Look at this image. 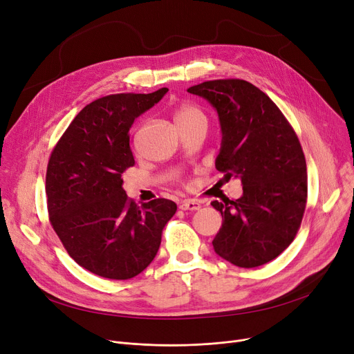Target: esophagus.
<instances>
[{"instance_id": "1", "label": "esophagus", "mask_w": 354, "mask_h": 354, "mask_svg": "<svg viewBox=\"0 0 354 354\" xmlns=\"http://www.w3.org/2000/svg\"><path fill=\"white\" fill-rule=\"evenodd\" d=\"M179 208L182 211H198L201 208V203L198 201H194V199H185L180 202Z\"/></svg>"}]
</instances>
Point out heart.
<instances>
[{
    "label": "heart",
    "instance_id": "heart-1",
    "mask_svg": "<svg viewBox=\"0 0 354 354\" xmlns=\"http://www.w3.org/2000/svg\"><path fill=\"white\" fill-rule=\"evenodd\" d=\"M174 116H175V122H176L178 126L191 123V122L198 120V119H205V115H203V111L196 104L187 103V102L179 103L175 107Z\"/></svg>",
    "mask_w": 354,
    "mask_h": 354
}]
</instances>
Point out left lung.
<instances>
[{"label":"left lung","mask_w":354,"mask_h":354,"mask_svg":"<svg viewBox=\"0 0 354 354\" xmlns=\"http://www.w3.org/2000/svg\"><path fill=\"white\" fill-rule=\"evenodd\" d=\"M188 91L218 113L215 167L243 183L236 201L211 202L222 215L214 251L236 267L267 264L292 243L303 219L307 167L299 138L275 103L245 80L203 82Z\"/></svg>","instance_id":"1"}]
</instances>
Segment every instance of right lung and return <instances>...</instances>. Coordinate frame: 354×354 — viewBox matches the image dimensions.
Returning <instances> with one entry per match:
<instances>
[{
	"mask_svg": "<svg viewBox=\"0 0 354 354\" xmlns=\"http://www.w3.org/2000/svg\"><path fill=\"white\" fill-rule=\"evenodd\" d=\"M110 95L87 104L48 160L46 194L51 225L68 255L87 271L127 280L153 261L176 203L159 198L138 207L122 188L135 165L129 130L167 93Z\"/></svg>",
	"mask_w": 354,
	"mask_h": 354,
	"instance_id": "1",
	"label": "right lung"
}]
</instances>
